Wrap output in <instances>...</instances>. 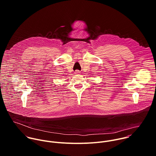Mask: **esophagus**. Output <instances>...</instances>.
I'll return each mask as SVG.
<instances>
[{"instance_id": "obj_1", "label": "esophagus", "mask_w": 156, "mask_h": 156, "mask_svg": "<svg viewBox=\"0 0 156 156\" xmlns=\"http://www.w3.org/2000/svg\"><path fill=\"white\" fill-rule=\"evenodd\" d=\"M75 73H76V74H78V73H80V72L77 70V71H76V72H75Z\"/></svg>"}]
</instances>
